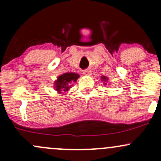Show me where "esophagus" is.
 <instances>
[{
	"mask_svg": "<svg viewBox=\"0 0 161 161\" xmlns=\"http://www.w3.org/2000/svg\"><path fill=\"white\" fill-rule=\"evenodd\" d=\"M83 74L85 75H90L92 74V72L90 69H85L84 71H83Z\"/></svg>",
	"mask_w": 161,
	"mask_h": 161,
	"instance_id": "esophagus-1",
	"label": "esophagus"
}]
</instances>
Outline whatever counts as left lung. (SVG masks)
<instances>
[{"instance_id": "1", "label": "left lung", "mask_w": 161, "mask_h": 161, "mask_svg": "<svg viewBox=\"0 0 161 161\" xmlns=\"http://www.w3.org/2000/svg\"><path fill=\"white\" fill-rule=\"evenodd\" d=\"M101 80H102V81H104V82H106L108 80V78H107L106 76H104V75H103V76H101ZM104 84L106 85V83H104Z\"/></svg>"}]
</instances>
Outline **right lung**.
Listing matches in <instances>:
<instances>
[{"instance_id":"obj_1","label":"right lung","mask_w":161,"mask_h":161,"mask_svg":"<svg viewBox=\"0 0 161 161\" xmlns=\"http://www.w3.org/2000/svg\"><path fill=\"white\" fill-rule=\"evenodd\" d=\"M79 77V74L75 73H66L59 75L54 82V88L57 92H66L71 88V83L76 82Z\"/></svg>"}]
</instances>
